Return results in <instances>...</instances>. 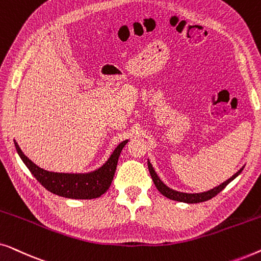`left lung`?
<instances>
[{
  "label": "left lung",
  "instance_id": "1",
  "mask_svg": "<svg viewBox=\"0 0 261 261\" xmlns=\"http://www.w3.org/2000/svg\"><path fill=\"white\" fill-rule=\"evenodd\" d=\"M148 170H149V173H151L153 183H154L156 189L160 191V194H163L167 198L173 199V201H179V202H185V203H199V202H204V201H208V199H210V198H213L214 196H216L219 192L222 191L223 189L226 188L235 177L239 176L242 171V169L239 170L238 172L234 174V176H231L229 178V179L226 180L222 184H220L219 187L212 189V190H209L206 192H202V194H185V192H178L176 190H172V189L167 188L166 185L159 179V177L156 176L155 171L153 170V167L149 162H148Z\"/></svg>",
  "mask_w": 261,
  "mask_h": 261
}]
</instances>
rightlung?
I'll return each mask as SVG.
<instances>
[{
    "label": "right lung",
    "mask_w": 261,
    "mask_h": 261,
    "mask_svg": "<svg viewBox=\"0 0 261 261\" xmlns=\"http://www.w3.org/2000/svg\"><path fill=\"white\" fill-rule=\"evenodd\" d=\"M128 142V140L121 142L115 148L108 162L101 169L92 173L87 174H69V173H55L48 172L40 169L31 162L23 154L19 145L15 142L16 151L20 158L22 159L24 165L28 167L32 174L45 189L62 197L78 198V199H91L97 198L108 190L112 184L114 174L119 162L120 153Z\"/></svg>",
    "instance_id": "right-lung-1"
}]
</instances>
